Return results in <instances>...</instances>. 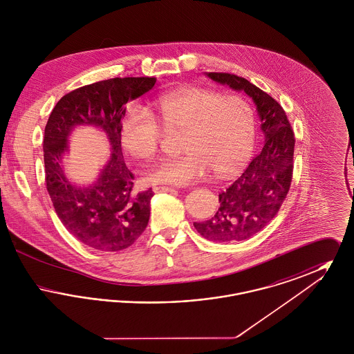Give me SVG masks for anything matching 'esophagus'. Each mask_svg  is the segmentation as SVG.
Here are the masks:
<instances>
[{"mask_svg":"<svg viewBox=\"0 0 354 354\" xmlns=\"http://www.w3.org/2000/svg\"><path fill=\"white\" fill-rule=\"evenodd\" d=\"M152 191L153 192H174L175 191V188H171V187H166V185H156V187H153L152 188Z\"/></svg>","mask_w":354,"mask_h":354,"instance_id":"1","label":"esophagus"}]
</instances>
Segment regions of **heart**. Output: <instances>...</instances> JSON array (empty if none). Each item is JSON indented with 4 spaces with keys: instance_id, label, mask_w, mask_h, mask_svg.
Listing matches in <instances>:
<instances>
[{
    "instance_id": "1",
    "label": "heart",
    "mask_w": 354,
    "mask_h": 354,
    "mask_svg": "<svg viewBox=\"0 0 354 354\" xmlns=\"http://www.w3.org/2000/svg\"><path fill=\"white\" fill-rule=\"evenodd\" d=\"M153 107L156 118L139 104L126 109L119 124L124 151L139 160L151 159L163 140L162 124L169 134L183 133L180 146L185 153L149 169L145 174L149 185H189L212 171L227 178L248 163L254 147V115L240 95L188 87L159 97Z\"/></svg>"
}]
</instances>
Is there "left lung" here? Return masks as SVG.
Masks as SVG:
<instances>
[{"label": "left lung", "instance_id": "8db88e82", "mask_svg": "<svg viewBox=\"0 0 354 354\" xmlns=\"http://www.w3.org/2000/svg\"><path fill=\"white\" fill-rule=\"evenodd\" d=\"M207 75L252 98L266 138L261 152L239 179L219 194L216 214L194 223L196 231L207 240L241 241L268 225L286 201L293 172L295 134L283 107L261 88L230 73Z\"/></svg>", "mask_w": 354, "mask_h": 354}]
</instances>
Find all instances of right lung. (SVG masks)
<instances>
[{"mask_svg":"<svg viewBox=\"0 0 354 354\" xmlns=\"http://www.w3.org/2000/svg\"><path fill=\"white\" fill-rule=\"evenodd\" d=\"M156 78H111L86 84L64 95L45 127V180L54 209L68 232L90 248L118 252L133 245L150 219L151 188L133 194L134 175L127 169L119 124L127 102L150 91ZM78 125H93L108 136L111 158L97 180L78 186L64 174L62 159L68 136Z\"/></svg>","mask_w":354,"mask_h":354,"instance_id":"1","label":"right lung"}]
</instances>
